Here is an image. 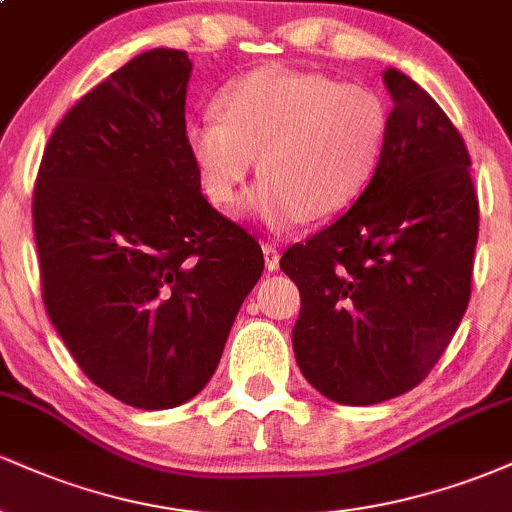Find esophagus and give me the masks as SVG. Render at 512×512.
I'll return each instance as SVG.
<instances>
[{"instance_id": "1", "label": "esophagus", "mask_w": 512, "mask_h": 512, "mask_svg": "<svg viewBox=\"0 0 512 512\" xmlns=\"http://www.w3.org/2000/svg\"><path fill=\"white\" fill-rule=\"evenodd\" d=\"M262 255H264V267H267L269 272L279 269V250H276L272 243L262 245Z\"/></svg>"}]
</instances>
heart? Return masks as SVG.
<instances>
[{
    "mask_svg": "<svg viewBox=\"0 0 512 512\" xmlns=\"http://www.w3.org/2000/svg\"><path fill=\"white\" fill-rule=\"evenodd\" d=\"M390 113L373 88L269 67L221 91L219 115L185 122L187 156L214 207L231 209L257 158L250 214L274 231L356 202L383 156Z\"/></svg>",
    "mask_w": 512,
    "mask_h": 512,
    "instance_id": "obj_1",
    "label": "heart"
}]
</instances>
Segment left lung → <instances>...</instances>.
<instances>
[{"label": "left lung", "instance_id": "left-lung-1", "mask_svg": "<svg viewBox=\"0 0 512 512\" xmlns=\"http://www.w3.org/2000/svg\"><path fill=\"white\" fill-rule=\"evenodd\" d=\"M390 127L354 207L281 257L301 291L293 351L320 395L366 407L431 373L472 293L479 202L467 146L440 105L383 72Z\"/></svg>", "mask_w": 512, "mask_h": 512}]
</instances>
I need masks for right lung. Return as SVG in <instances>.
I'll return each mask as SVG.
<instances>
[{"label":"right lung","mask_w":512,"mask_h":512,"mask_svg":"<svg viewBox=\"0 0 512 512\" xmlns=\"http://www.w3.org/2000/svg\"><path fill=\"white\" fill-rule=\"evenodd\" d=\"M190 72L185 50L156 48L91 88L52 132L33 192L52 325L93 385L151 411L202 392L264 269L187 156Z\"/></svg>","instance_id":"add662e5"}]
</instances>
